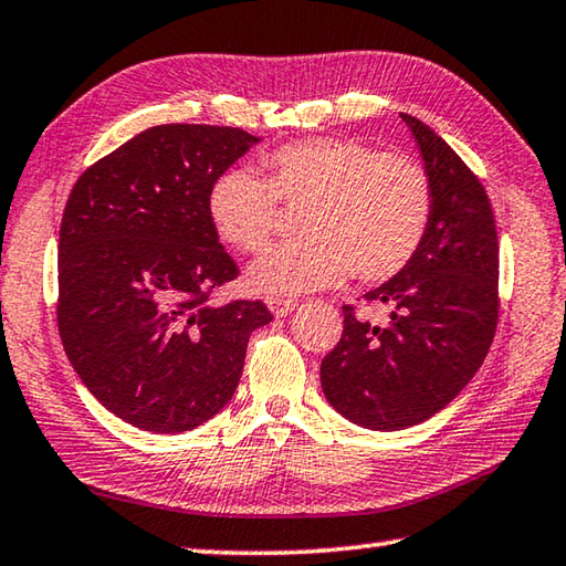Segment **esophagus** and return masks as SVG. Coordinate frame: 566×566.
<instances>
[{
	"label": "esophagus",
	"instance_id": "obj_1",
	"mask_svg": "<svg viewBox=\"0 0 566 566\" xmlns=\"http://www.w3.org/2000/svg\"><path fill=\"white\" fill-rule=\"evenodd\" d=\"M264 304H266V310L274 314V317H286V314H292L296 306H300V302L286 300V296H266Z\"/></svg>",
	"mask_w": 566,
	"mask_h": 566
}]
</instances>
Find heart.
Masks as SVG:
<instances>
[{"mask_svg":"<svg viewBox=\"0 0 566 566\" xmlns=\"http://www.w3.org/2000/svg\"><path fill=\"white\" fill-rule=\"evenodd\" d=\"M266 179L249 167L227 169L209 189L217 234L239 252H262L276 224V199L306 207L304 242L274 247L249 264V290L304 294L397 276L415 260L432 219V187L415 159L381 155L354 139L314 137L264 159Z\"/></svg>","mask_w":566,"mask_h":566,"instance_id":"obj_1","label":"heart"}]
</instances>
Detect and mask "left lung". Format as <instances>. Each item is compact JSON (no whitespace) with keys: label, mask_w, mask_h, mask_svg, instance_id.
Listing matches in <instances>:
<instances>
[{"label":"left lung","mask_w":566,"mask_h":566,"mask_svg":"<svg viewBox=\"0 0 566 566\" xmlns=\"http://www.w3.org/2000/svg\"><path fill=\"white\" fill-rule=\"evenodd\" d=\"M432 187L424 242L405 270L364 294L389 317L344 306V332L322 359V391L352 424L399 432L434 417L462 391L492 347L500 244L484 187L447 142L409 114Z\"/></svg>","instance_id":"left-lung-1"}]
</instances>
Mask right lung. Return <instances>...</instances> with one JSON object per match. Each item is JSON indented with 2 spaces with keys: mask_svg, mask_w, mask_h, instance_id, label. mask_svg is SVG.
<instances>
[{
  "mask_svg": "<svg viewBox=\"0 0 566 566\" xmlns=\"http://www.w3.org/2000/svg\"><path fill=\"white\" fill-rule=\"evenodd\" d=\"M260 137L159 124L92 165L66 199L56 322L102 407L155 434L189 432L234 397L262 302L209 304L237 264L207 212L214 179Z\"/></svg>",
  "mask_w": 566,
  "mask_h": 566,
  "instance_id": "1",
  "label": "right lung"
}]
</instances>
